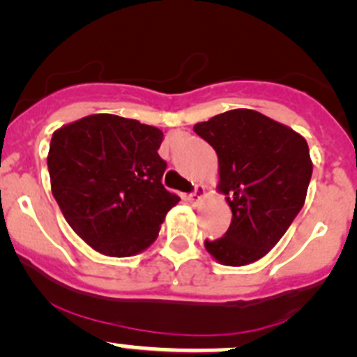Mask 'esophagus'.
Instances as JSON below:
<instances>
[{"label": "esophagus", "instance_id": "esophagus-1", "mask_svg": "<svg viewBox=\"0 0 357 357\" xmlns=\"http://www.w3.org/2000/svg\"><path fill=\"white\" fill-rule=\"evenodd\" d=\"M203 197H204V189H203V187H196V189H194V192H190L189 199H190V203L199 204Z\"/></svg>", "mask_w": 357, "mask_h": 357}]
</instances>
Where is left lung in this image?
I'll return each mask as SVG.
<instances>
[{"label": "left lung", "mask_w": 357, "mask_h": 357, "mask_svg": "<svg viewBox=\"0 0 357 357\" xmlns=\"http://www.w3.org/2000/svg\"><path fill=\"white\" fill-rule=\"evenodd\" d=\"M218 156V190L232 220L204 248L224 266H248L276 246L305 203L312 175L305 139L252 111L234 109L194 125Z\"/></svg>", "instance_id": "1"}]
</instances>
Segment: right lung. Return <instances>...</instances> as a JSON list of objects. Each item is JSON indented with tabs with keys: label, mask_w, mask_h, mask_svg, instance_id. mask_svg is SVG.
Returning a JSON list of instances; mask_svg holds the SVG:
<instances>
[{
	"label": "right lung",
	"mask_w": 357,
	"mask_h": 357,
	"mask_svg": "<svg viewBox=\"0 0 357 357\" xmlns=\"http://www.w3.org/2000/svg\"><path fill=\"white\" fill-rule=\"evenodd\" d=\"M163 132L137 119L91 114L62 126L48 151L52 192L73 231L109 257L144 252L178 203L161 183Z\"/></svg>",
	"instance_id": "right-lung-1"
}]
</instances>
